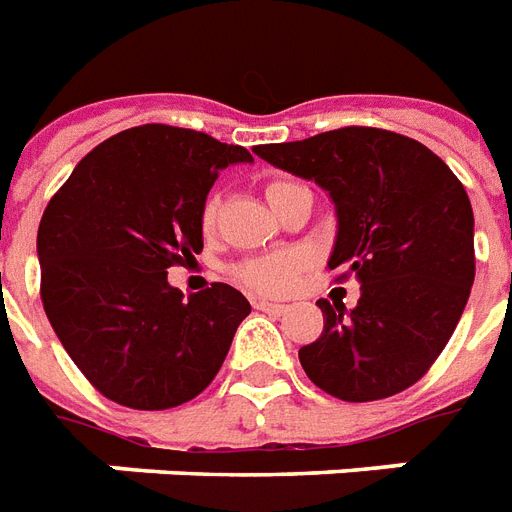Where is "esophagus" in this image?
Instances as JSON below:
<instances>
[{"instance_id": "1", "label": "esophagus", "mask_w": 512, "mask_h": 512, "mask_svg": "<svg viewBox=\"0 0 512 512\" xmlns=\"http://www.w3.org/2000/svg\"><path fill=\"white\" fill-rule=\"evenodd\" d=\"M253 307H256V310H261V313H270V315L286 313V305H278V302H267V299H253Z\"/></svg>"}]
</instances>
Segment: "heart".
<instances>
[{"label":"heart","instance_id":"heart-1","mask_svg":"<svg viewBox=\"0 0 512 512\" xmlns=\"http://www.w3.org/2000/svg\"><path fill=\"white\" fill-rule=\"evenodd\" d=\"M291 180H272L267 186V197H272L280 186H286ZM218 215H221V197L213 194V197L205 199L202 205V229L205 232H213L215 224H218ZM302 256L299 253H270V256H253V259H242L240 264H234V280L242 283L251 291H259V294H286L288 288L294 286L299 270H302Z\"/></svg>","mask_w":512,"mask_h":512}]
</instances>
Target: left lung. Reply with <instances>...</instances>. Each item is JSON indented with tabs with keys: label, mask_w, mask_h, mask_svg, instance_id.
Instances as JSON below:
<instances>
[{
	"label": "left lung",
	"mask_w": 512,
	"mask_h": 512,
	"mask_svg": "<svg viewBox=\"0 0 512 512\" xmlns=\"http://www.w3.org/2000/svg\"><path fill=\"white\" fill-rule=\"evenodd\" d=\"M253 151L329 191L337 207L329 270L361 283L351 313L318 299L324 332L299 348L307 378L343 402L418 383L451 340L475 280V218L461 180L426 145L375 126Z\"/></svg>",
	"instance_id": "left-lung-1"
}]
</instances>
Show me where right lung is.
Masks as SVG:
<instances>
[{
  "mask_svg": "<svg viewBox=\"0 0 512 512\" xmlns=\"http://www.w3.org/2000/svg\"><path fill=\"white\" fill-rule=\"evenodd\" d=\"M237 161L253 156L205 132L134 126L96 145L45 207L42 307L102 397L167 410L221 370L248 299L226 283L183 299L167 270L202 251L207 191Z\"/></svg>",
  "mask_w": 512,
  "mask_h": 512,
  "instance_id": "1",
  "label": "right lung"
}]
</instances>
